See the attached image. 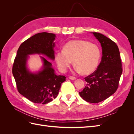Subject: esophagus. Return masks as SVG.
<instances>
[{
  "instance_id": "obj_1",
  "label": "esophagus",
  "mask_w": 134,
  "mask_h": 134,
  "mask_svg": "<svg viewBox=\"0 0 134 134\" xmlns=\"http://www.w3.org/2000/svg\"><path fill=\"white\" fill-rule=\"evenodd\" d=\"M69 78L71 80H75L76 79V78L74 76H70L69 77Z\"/></svg>"
}]
</instances>
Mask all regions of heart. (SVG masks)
I'll return each instance as SVG.
<instances>
[{
  "instance_id": "heart-1",
  "label": "heart",
  "mask_w": 134,
  "mask_h": 134,
  "mask_svg": "<svg viewBox=\"0 0 134 134\" xmlns=\"http://www.w3.org/2000/svg\"><path fill=\"white\" fill-rule=\"evenodd\" d=\"M55 58L61 71H66L73 61L76 72L88 75L98 66L100 51L95 43L83 40H72L65 44L63 50L56 52Z\"/></svg>"
}]
</instances>
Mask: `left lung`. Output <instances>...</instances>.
I'll return each mask as SVG.
<instances>
[{
	"label": "left lung",
	"mask_w": 134,
	"mask_h": 134,
	"mask_svg": "<svg viewBox=\"0 0 134 134\" xmlns=\"http://www.w3.org/2000/svg\"><path fill=\"white\" fill-rule=\"evenodd\" d=\"M93 34L101 44L102 56L97 70L84 78L87 85L79 94L87 102L97 103L107 99L117 91L122 68L116 43L98 32H93Z\"/></svg>",
	"instance_id": "8db88e82"
}]
</instances>
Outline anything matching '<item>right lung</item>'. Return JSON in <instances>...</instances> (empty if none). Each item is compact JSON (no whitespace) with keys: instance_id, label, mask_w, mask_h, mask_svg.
Listing matches in <instances>:
<instances>
[{"instance_id":"obj_1","label":"right lung","mask_w":134,"mask_h":134,"mask_svg":"<svg viewBox=\"0 0 134 134\" xmlns=\"http://www.w3.org/2000/svg\"><path fill=\"white\" fill-rule=\"evenodd\" d=\"M54 34L38 33L24 41L17 51L12 73L20 94L31 102L44 104L50 102L58 96L62 83L65 81L64 75H57L52 68V64L41 56L43 66L37 73H32L27 69L28 55L38 54L55 59Z\"/></svg>"}]
</instances>
